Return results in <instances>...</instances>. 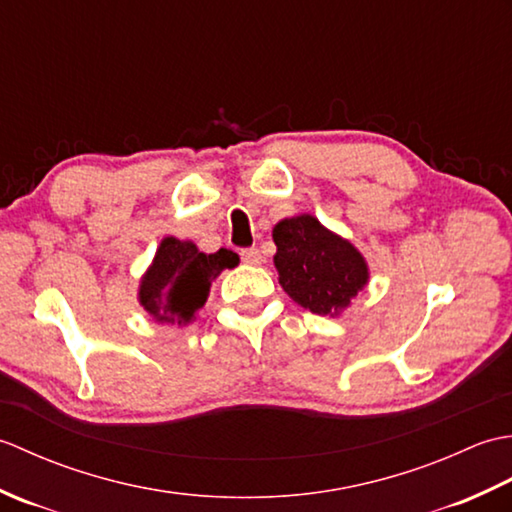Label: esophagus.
I'll return each mask as SVG.
<instances>
[{
  "label": "esophagus",
  "instance_id": "1",
  "mask_svg": "<svg viewBox=\"0 0 512 512\" xmlns=\"http://www.w3.org/2000/svg\"><path fill=\"white\" fill-rule=\"evenodd\" d=\"M239 255H242V262H244V264H250V266H259V264H262V255H259L257 248H244Z\"/></svg>",
  "mask_w": 512,
  "mask_h": 512
}]
</instances>
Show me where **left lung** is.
I'll use <instances>...</instances> for the list:
<instances>
[{"label": "left lung", "mask_w": 512, "mask_h": 512, "mask_svg": "<svg viewBox=\"0 0 512 512\" xmlns=\"http://www.w3.org/2000/svg\"><path fill=\"white\" fill-rule=\"evenodd\" d=\"M273 239L279 284L301 308L334 317L350 306V299L367 284L363 255L312 215L281 220Z\"/></svg>", "instance_id": "left-lung-1"}]
</instances>
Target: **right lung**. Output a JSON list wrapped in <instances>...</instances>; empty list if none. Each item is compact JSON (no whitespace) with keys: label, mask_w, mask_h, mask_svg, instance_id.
I'll use <instances>...</instances> for the list:
<instances>
[{"label":"right lung","mask_w":512,"mask_h":512,"mask_svg":"<svg viewBox=\"0 0 512 512\" xmlns=\"http://www.w3.org/2000/svg\"><path fill=\"white\" fill-rule=\"evenodd\" d=\"M237 262L233 250L220 248L206 255L191 242L162 239L154 266L140 284V303L156 321L187 325L209 299L211 281Z\"/></svg>","instance_id":"obj_1"}]
</instances>
